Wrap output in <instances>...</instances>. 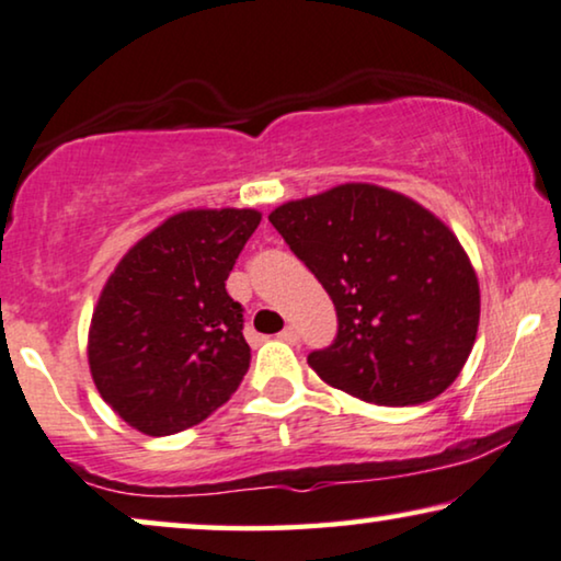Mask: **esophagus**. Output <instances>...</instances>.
I'll use <instances>...</instances> for the list:
<instances>
[{
  "instance_id": "1",
  "label": "esophagus",
  "mask_w": 561,
  "mask_h": 561,
  "mask_svg": "<svg viewBox=\"0 0 561 561\" xmlns=\"http://www.w3.org/2000/svg\"><path fill=\"white\" fill-rule=\"evenodd\" d=\"M279 341H285V343H293V346H297V343H300V333H297L293 325H287L285 331L279 333Z\"/></svg>"
}]
</instances>
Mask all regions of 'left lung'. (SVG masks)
Returning a JSON list of instances; mask_svg holds the SVG:
<instances>
[{"instance_id": "left-lung-1", "label": "left lung", "mask_w": 561, "mask_h": 561, "mask_svg": "<svg viewBox=\"0 0 561 561\" xmlns=\"http://www.w3.org/2000/svg\"><path fill=\"white\" fill-rule=\"evenodd\" d=\"M333 300L339 331L308 364L375 405H421L465 367L480 285L457 236L405 194L341 184L268 215Z\"/></svg>"}]
</instances>
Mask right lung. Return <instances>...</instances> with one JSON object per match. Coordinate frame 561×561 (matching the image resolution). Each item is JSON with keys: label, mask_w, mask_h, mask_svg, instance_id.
Returning a JSON list of instances; mask_svg holds the SVG:
<instances>
[{"label": "right lung", "mask_w": 561, "mask_h": 561, "mask_svg": "<svg viewBox=\"0 0 561 561\" xmlns=\"http://www.w3.org/2000/svg\"><path fill=\"white\" fill-rule=\"evenodd\" d=\"M256 210L179 213L125 253L89 328L102 400L148 436L205 421L243 382L251 348L226 279Z\"/></svg>", "instance_id": "1"}]
</instances>
